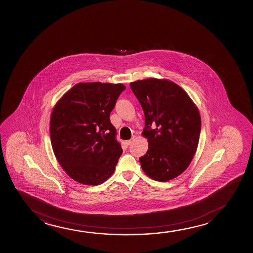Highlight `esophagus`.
<instances>
[{"instance_id": "obj_1", "label": "esophagus", "mask_w": 253, "mask_h": 253, "mask_svg": "<svg viewBox=\"0 0 253 253\" xmlns=\"http://www.w3.org/2000/svg\"><path fill=\"white\" fill-rule=\"evenodd\" d=\"M133 140H134V137H133V138L130 139V140H127V141H125V143H126V145H129V144H131V142H133Z\"/></svg>"}]
</instances>
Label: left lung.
<instances>
[{
  "label": "left lung",
  "mask_w": 253,
  "mask_h": 253,
  "mask_svg": "<svg viewBox=\"0 0 253 253\" xmlns=\"http://www.w3.org/2000/svg\"><path fill=\"white\" fill-rule=\"evenodd\" d=\"M145 117L142 135L149 149L140 157L144 173L165 182L189 166L197 150L201 119L188 94L169 80L146 79L130 83Z\"/></svg>",
  "instance_id": "1"
}]
</instances>
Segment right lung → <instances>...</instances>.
Listing matches in <instances>:
<instances>
[{
  "label": "right lung",
  "instance_id": "right-lung-1",
  "mask_svg": "<svg viewBox=\"0 0 253 253\" xmlns=\"http://www.w3.org/2000/svg\"><path fill=\"white\" fill-rule=\"evenodd\" d=\"M125 88L123 84H77L52 109V150L75 181L97 186L114 173L123 149L110 114Z\"/></svg>",
  "mask_w": 253,
  "mask_h": 253
}]
</instances>
